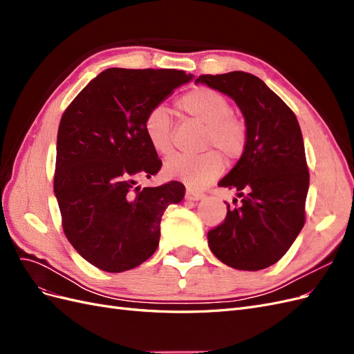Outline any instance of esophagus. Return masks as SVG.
<instances>
[{
  "instance_id": "esophagus-1",
  "label": "esophagus",
  "mask_w": 354,
  "mask_h": 354,
  "mask_svg": "<svg viewBox=\"0 0 354 354\" xmlns=\"http://www.w3.org/2000/svg\"><path fill=\"white\" fill-rule=\"evenodd\" d=\"M203 198V194L202 192H198V190H194L187 187L186 189V199H190V201H199Z\"/></svg>"
}]
</instances>
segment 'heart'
<instances>
[{
  "instance_id": "obj_1",
  "label": "heart",
  "mask_w": 354,
  "mask_h": 354,
  "mask_svg": "<svg viewBox=\"0 0 354 354\" xmlns=\"http://www.w3.org/2000/svg\"><path fill=\"white\" fill-rule=\"evenodd\" d=\"M177 106L192 120L203 124L202 146L211 149L199 155H173L165 160L164 174L190 187H202L223 173L221 153L229 160L241 158L248 142V127L241 115L232 111L226 95L209 87L192 88L181 95ZM143 128L153 151L159 155L173 152V121L164 106H155L147 112ZM214 148L218 151H214Z\"/></svg>"
}]
</instances>
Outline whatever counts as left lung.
I'll return each instance as SVG.
<instances>
[{
    "label": "left lung",
    "instance_id": "obj_1",
    "mask_svg": "<svg viewBox=\"0 0 354 354\" xmlns=\"http://www.w3.org/2000/svg\"><path fill=\"white\" fill-rule=\"evenodd\" d=\"M196 82L230 95L248 127L241 159L218 183L242 201L234 208L227 203L226 218L208 232V245L233 269H266L291 248L306 223L310 174L301 128L289 106L252 73L201 75Z\"/></svg>",
    "mask_w": 354,
    "mask_h": 354
}]
</instances>
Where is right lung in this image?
<instances>
[{"mask_svg": "<svg viewBox=\"0 0 354 354\" xmlns=\"http://www.w3.org/2000/svg\"><path fill=\"white\" fill-rule=\"evenodd\" d=\"M192 75L176 69L111 68L63 112L55 194L62 227L82 259L109 273L134 269L159 245L160 218L185 198L180 181L136 187L162 167L143 121Z\"/></svg>", "mask_w": 354, "mask_h": 354, "instance_id": "add662e5", "label": "right lung"}]
</instances>
